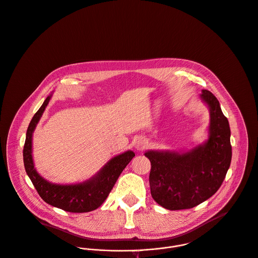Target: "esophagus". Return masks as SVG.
Returning a JSON list of instances; mask_svg holds the SVG:
<instances>
[{
  "label": "esophagus",
  "mask_w": 258,
  "mask_h": 258,
  "mask_svg": "<svg viewBox=\"0 0 258 258\" xmlns=\"http://www.w3.org/2000/svg\"><path fill=\"white\" fill-rule=\"evenodd\" d=\"M145 146H146V142H145V140H142V139H139L135 145L137 150H143L145 148Z\"/></svg>",
  "instance_id": "obj_1"
}]
</instances>
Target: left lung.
I'll list each match as a JSON object with an SVG mask.
<instances>
[{
  "instance_id": "8db88e82",
  "label": "left lung",
  "mask_w": 258,
  "mask_h": 258,
  "mask_svg": "<svg viewBox=\"0 0 258 258\" xmlns=\"http://www.w3.org/2000/svg\"><path fill=\"white\" fill-rule=\"evenodd\" d=\"M210 111L207 141L190 151H147L151 162L149 183L153 199L169 210L193 208L210 198L221 186L230 166V127L217 98L202 90Z\"/></svg>"
}]
</instances>
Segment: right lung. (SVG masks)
I'll return each instance as SVG.
<instances>
[{
	"instance_id": "add662e5",
	"label": "right lung",
	"mask_w": 258,
	"mask_h": 258,
	"mask_svg": "<svg viewBox=\"0 0 258 258\" xmlns=\"http://www.w3.org/2000/svg\"><path fill=\"white\" fill-rule=\"evenodd\" d=\"M51 95L46 98L43 105L32 118L23 150L25 169L41 198L48 204L68 212L83 213L97 209L108 197L118 177L135 156L133 151H126L112 158L92 178L77 184H54L39 175L34 168L32 157L33 132L47 107Z\"/></svg>"
}]
</instances>
